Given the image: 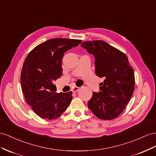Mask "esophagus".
Wrapping results in <instances>:
<instances>
[{"label":"esophagus","mask_w":156,"mask_h":156,"mask_svg":"<svg viewBox=\"0 0 156 156\" xmlns=\"http://www.w3.org/2000/svg\"><path fill=\"white\" fill-rule=\"evenodd\" d=\"M79 90H80V87H79L75 86L74 87H73V88L72 89V91H73V93H76V91H78Z\"/></svg>","instance_id":"34e87169"}]
</instances>
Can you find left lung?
Segmentation results:
<instances>
[{"label":"left lung","mask_w":156,"mask_h":156,"mask_svg":"<svg viewBox=\"0 0 156 156\" xmlns=\"http://www.w3.org/2000/svg\"><path fill=\"white\" fill-rule=\"evenodd\" d=\"M81 46L95 57V74L105 80L100 91L93 92L88 108L98 118H117L126 107L135 90V74L127 55L103 41H86Z\"/></svg>","instance_id":"1"}]
</instances>
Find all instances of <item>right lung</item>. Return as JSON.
Returning a JSON list of instances; mask_svg holds the SVG:
<instances>
[{
	"mask_svg": "<svg viewBox=\"0 0 156 156\" xmlns=\"http://www.w3.org/2000/svg\"><path fill=\"white\" fill-rule=\"evenodd\" d=\"M81 42L75 39H50L35 47L27 56L21 73L22 91L27 103L41 118H59L72 101V91L55 93L53 82L62 75L64 53Z\"/></svg>",
	"mask_w": 156,
	"mask_h": 156,
	"instance_id": "1",
	"label": "right lung"
}]
</instances>
